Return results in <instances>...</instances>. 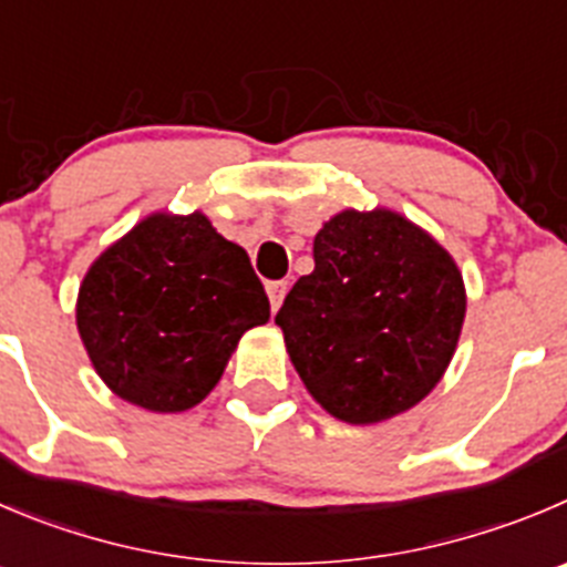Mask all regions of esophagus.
Listing matches in <instances>:
<instances>
[{
  "instance_id": "1",
  "label": "esophagus",
  "mask_w": 567,
  "mask_h": 567,
  "mask_svg": "<svg viewBox=\"0 0 567 567\" xmlns=\"http://www.w3.org/2000/svg\"><path fill=\"white\" fill-rule=\"evenodd\" d=\"M287 289H289L287 280H269L267 284V295H269V306H272V311L280 309V303H284V298H287Z\"/></svg>"
}]
</instances>
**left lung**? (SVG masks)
I'll use <instances>...</instances> for the list:
<instances>
[{
  "label": "left lung",
  "instance_id": "8db88e82",
  "mask_svg": "<svg viewBox=\"0 0 567 567\" xmlns=\"http://www.w3.org/2000/svg\"><path fill=\"white\" fill-rule=\"evenodd\" d=\"M465 306V280L440 241L390 208H348L315 236V272L275 322L311 398L337 420L373 425L440 384Z\"/></svg>",
  "mask_w": 567,
  "mask_h": 567
}]
</instances>
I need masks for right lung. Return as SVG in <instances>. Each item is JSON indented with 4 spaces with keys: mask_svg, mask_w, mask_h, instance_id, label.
<instances>
[{
    "mask_svg": "<svg viewBox=\"0 0 567 567\" xmlns=\"http://www.w3.org/2000/svg\"><path fill=\"white\" fill-rule=\"evenodd\" d=\"M269 320L250 258L206 214H150L85 272L78 331L100 379L150 412H186Z\"/></svg>",
    "mask_w": 567,
    "mask_h": 567,
    "instance_id": "right-lung-1",
    "label": "right lung"
}]
</instances>
